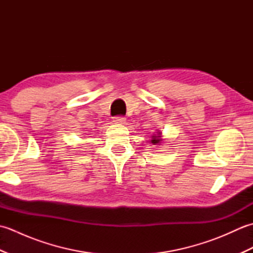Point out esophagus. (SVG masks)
I'll use <instances>...</instances> for the list:
<instances>
[{"label": "esophagus", "instance_id": "esophagus-1", "mask_svg": "<svg viewBox=\"0 0 253 253\" xmlns=\"http://www.w3.org/2000/svg\"><path fill=\"white\" fill-rule=\"evenodd\" d=\"M125 121H126V117L123 115H118V116L114 117V122L117 124H123V123H125Z\"/></svg>", "mask_w": 253, "mask_h": 253}]
</instances>
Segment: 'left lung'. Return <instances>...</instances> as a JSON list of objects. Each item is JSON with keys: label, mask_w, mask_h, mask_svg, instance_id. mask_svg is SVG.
<instances>
[{"label": "left lung", "mask_w": 253, "mask_h": 253, "mask_svg": "<svg viewBox=\"0 0 253 253\" xmlns=\"http://www.w3.org/2000/svg\"><path fill=\"white\" fill-rule=\"evenodd\" d=\"M158 138H159V136H158V137H153V140H151L153 144H157V143H159V142H160V140H159Z\"/></svg>", "instance_id": "obj_1"}]
</instances>
